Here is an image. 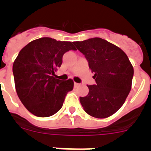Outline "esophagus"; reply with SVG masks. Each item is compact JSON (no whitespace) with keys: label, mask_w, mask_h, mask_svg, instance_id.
I'll return each instance as SVG.
<instances>
[{"label":"esophagus","mask_w":151,"mask_h":151,"mask_svg":"<svg viewBox=\"0 0 151 151\" xmlns=\"http://www.w3.org/2000/svg\"><path fill=\"white\" fill-rule=\"evenodd\" d=\"M74 85H75V87L76 88V87H78V85H79V84H78V83H76V82H75V83H74Z\"/></svg>","instance_id":"obj_1"}]
</instances>
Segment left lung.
Segmentation results:
<instances>
[{
    "label": "left lung",
    "mask_w": 151,
    "mask_h": 151,
    "mask_svg": "<svg viewBox=\"0 0 151 151\" xmlns=\"http://www.w3.org/2000/svg\"><path fill=\"white\" fill-rule=\"evenodd\" d=\"M73 44L88 60L96 82L88 85L87 96L79 97L84 110L95 118L110 116L123 105L130 92L132 65L123 50L101 38Z\"/></svg>",
    "instance_id": "1"
}]
</instances>
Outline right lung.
Here are the masks:
<instances>
[{
  "mask_svg": "<svg viewBox=\"0 0 151 151\" xmlns=\"http://www.w3.org/2000/svg\"><path fill=\"white\" fill-rule=\"evenodd\" d=\"M70 50H76L70 41L41 38L24 47L13 63L17 95L36 116L48 117L57 113L66 94L73 90V80L63 81L54 77L63 56Z\"/></svg>",
  "mask_w": 151,
  "mask_h": 151,
  "instance_id": "1",
  "label": "right lung"
}]
</instances>
